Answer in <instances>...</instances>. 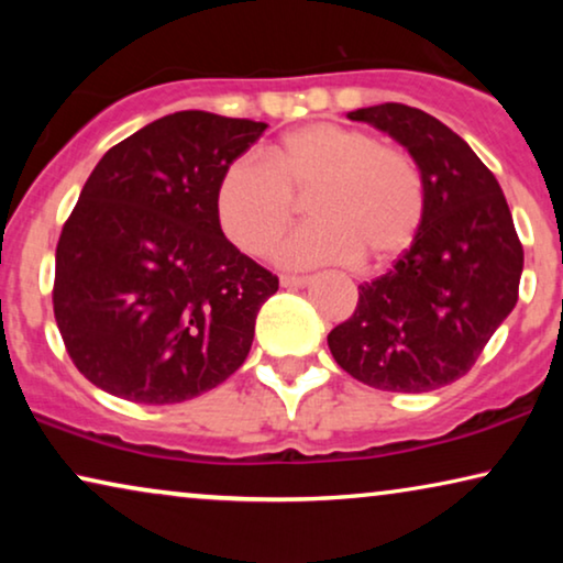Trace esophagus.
<instances>
[{"instance_id":"esophagus-1","label":"esophagus","mask_w":563,"mask_h":563,"mask_svg":"<svg viewBox=\"0 0 563 563\" xmlns=\"http://www.w3.org/2000/svg\"><path fill=\"white\" fill-rule=\"evenodd\" d=\"M279 282H282V287H287V289H302V287H307V284H310V276H291V274H284Z\"/></svg>"}]
</instances>
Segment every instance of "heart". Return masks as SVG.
Wrapping results in <instances>:
<instances>
[{
  "instance_id": "heart-1",
  "label": "heart",
  "mask_w": 563,
  "mask_h": 563,
  "mask_svg": "<svg viewBox=\"0 0 563 563\" xmlns=\"http://www.w3.org/2000/svg\"><path fill=\"white\" fill-rule=\"evenodd\" d=\"M310 195L314 222L282 243L289 268L397 258L426 214V181L410 153L382 145L366 130L314 122L291 130L266 161H230L214 191L222 233L249 256H266Z\"/></svg>"
}]
</instances>
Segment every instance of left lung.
I'll return each instance as SVG.
<instances>
[{"label": "left lung", "instance_id": "left-lung-1", "mask_svg": "<svg viewBox=\"0 0 563 563\" xmlns=\"http://www.w3.org/2000/svg\"><path fill=\"white\" fill-rule=\"evenodd\" d=\"M402 143L426 181L422 225L387 274L358 287L328 335L338 366L384 391H430L476 364L518 302L522 243L495 174L433 114L387 102L349 112Z\"/></svg>", "mask_w": 563, "mask_h": 563}]
</instances>
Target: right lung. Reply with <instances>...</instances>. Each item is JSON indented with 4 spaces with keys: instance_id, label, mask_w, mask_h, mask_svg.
I'll list each match as a JSON object with an SVG mask.
<instances>
[{
    "instance_id": "obj_1",
    "label": "right lung",
    "mask_w": 563,
    "mask_h": 563,
    "mask_svg": "<svg viewBox=\"0 0 563 563\" xmlns=\"http://www.w3.org/2000/svg\"><path fill=\"white\" fill-rule=\"evenodd\" d=\"M264 130L184 110L95 166L60 230L53 282L60 338L95 387L176 405L241 368L279 279L222 235L214 191Z\"/></svg>"
}]
</instances>
